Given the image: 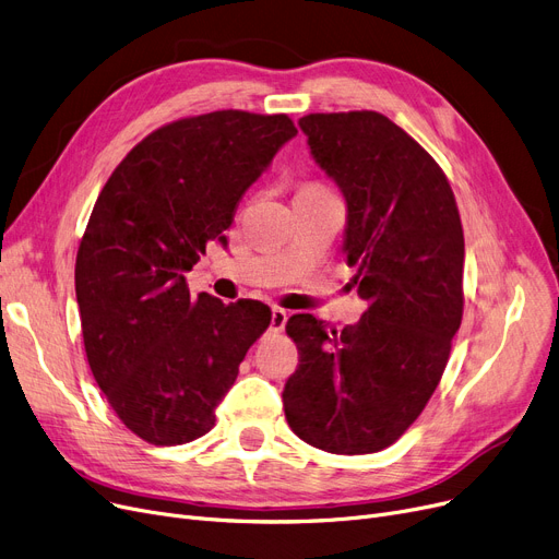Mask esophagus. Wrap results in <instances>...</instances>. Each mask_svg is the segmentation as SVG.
Instances as JSON below:
<instances>
[{
	"instance_id": "34e87169",
	"label": "esophagus",
	"mask_w": 559,
	"mask_h": 559,
	"mask_svg": "<svg viewBox=\"0 0 559 559\" xmlns=\"http://www.w3.org/2000/svg\"><path fill=\"white\" fill-rule=\"evenodd\" d=\"M288 321V313L282 307H273V318H271V330L273 332H284V325Z\"/></svg>"
}]
</instances>
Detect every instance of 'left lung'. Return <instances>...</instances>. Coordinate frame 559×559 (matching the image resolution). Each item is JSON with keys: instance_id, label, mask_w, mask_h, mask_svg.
I'll return each instance as SVG.
<instances>
[{"instance_id": "left-lung-1", "label": "left lung", "mask_w": 559, "mask_h": 559, "mask_svg": "<svg viewBox=\"0 0 559 559\" xmlns=\"http://www.w3.org/2000/svg\"><path fill=\"white\" fill-rule=\"evenodd\" d=\"M300 129L348 204L343 250L368 309L336 332L288 318L300 364L286 380V420L334 455L401 439L432 397L464 311V231L448 177L378 111L309 114Z\"/></svg>"}]
</instances>
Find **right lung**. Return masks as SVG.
I'll return each mask as SVG.
<instances>
[{
  "mask_svg": "<svg viewBox=\"0 0 559 559\" xmlns=\"http://www.w3.org/2000/svg\"><path fill=\"white\" fill-rule=\"evenodd\" d=\"M298 134L286 114L211 111L152 131L93 206L74 265L93 378L127 428L179 445L216 425L250 345L269 330L259 300L191 298L183 273L227 243L236 206Z\"/></svg>",
  "mask_w": 559,
  "mask_h": 559,
  "instance_id": "1",
  "label": "right lung"
}]
</instances>
